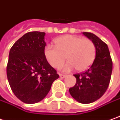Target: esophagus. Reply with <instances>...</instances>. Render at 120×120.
Wrapping results in <instances>:
<instances>
[{
  "mask_svg": "<svg viewBox=\"0 0 120 120\" xmlns=\"http://www.w3.org/2000/svg\"><path fill=\"white\" fill-rule=\"evenodd\" d=\"M59 77H61V78H65V77H66V75H64V74H62V73H59Z\"/></svg>",
  "mask_w": 120,
  "mask_h": 120,
  "instance_id": "esophagus-1",
  "label": "esophagus"
}]
</instances>
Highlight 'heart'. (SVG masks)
<instances>
[{"instance_id":"heart-1","label":"heart","mask_w":120,"mask_h":120,"mask_svg":"<svg viewBox=\"0 0 120 120\" xmlns=\"http://www.w3.org/2000/svg\"><path fill=\"white\" fill-rule=\"evenodd\" d=\"M55 46L49 44L44 49V54L49 64L55 68L61 66L69 60L62 69L69 71L76 68L84 71L91 65L96 55L94 43L90 39L77 35H66L55 40Z\"/></svg>"}]
</instances>
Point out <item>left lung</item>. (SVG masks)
<instances>
[{"label": "left lung", "instance_id": "8db88e82", "mask_svg": "<svg viewBox=\"0 0 120 120\" xmlns=\"http://www.w3.org/2000/svg\"><path fill=\"white\" fill-rule=\"evenodd\" d=\"M83 34L94 43L95 58L90 69L73 75L76 83L69 88V93L79 103L90 104L99 99L108 89L112 72V60L107 44L91 33Z\"/></svg>", "mask_w": 120, "mask_h": 120}]
</instances>
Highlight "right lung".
I'll return each mask as SVG.
<instances>
[{"label": "right lung", "mask_w": 120, "mask_h": 120, "mask_svg": "<svg viewBox=\"0 0 120 120\" xmlns=\"http://www.w3.org/2000/svg\"><path fill=\"white\" fill-rule=\"evenodd\" d=\"M45 33L33 31L17 40L10 50L7 66L12 92L25 104L41 101L59 78L44 54Z\"/></svg>", "instance_id": "obj_1"}]
</instances>
